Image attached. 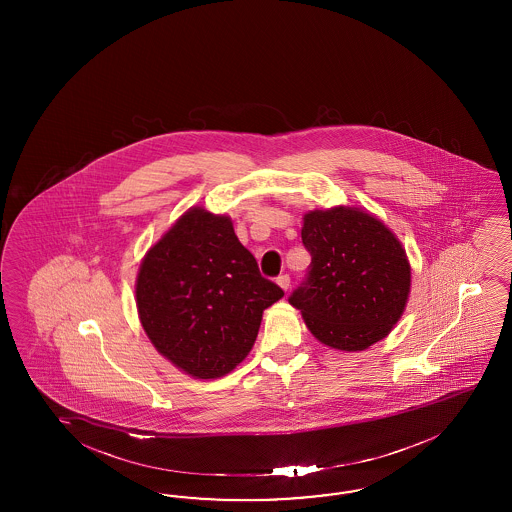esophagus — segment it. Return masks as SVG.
<instances>
[{"label": "esophagus", "instance_id": "1", "mask_svg": "<svg viewBox=\"0 0 512 512\" xmlns=\"http://www.w3.org/2000/svg\"><path fill=\"white\" fill-rule=\"evenodd\" d=\"M276 281H278V285L283 291H287V289H289V283H291V278H289V274H281Z\"/></svg>", "mask_w": 512, "mask_h": 512}]
</instances>
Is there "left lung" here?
Instances as JSON below:
<instances>
[{
	"instance_id": "1",
	"label": "left lung",
	"mask_w": 512,
	"mask_h": 512,
	"mask_svg": "<svg viewBox=\"0 0 512 512\" xmlns=\"http://www.w3.org/2000/svg\"><path fill=\"white\" fill-rule=\"evenodd\" d=\"M302 244L310 272L289 302L311 334L349 353L387 338L411 291V266L396 234L360 208L334 206L304 216Z\"/></svg>"
}]
</instances>
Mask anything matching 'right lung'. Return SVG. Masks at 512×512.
<instances>
[{
  "label": "right lung",
  "instance_id": "obj_1",
  "mask_svg": "<svg viewBox=\"0 0 512 512\" xmlns=\"http://www.w3.org/2000/svg\"><path fill=\"white\" fill-rule=\"evenodd\" d=\"M135 295L155 349L195 379H217L248 357L283 291L261 276L231 217L195 206L148 249Z\"/></svg>",
  "mask_w": 512,
  "mask_h": 512
}]
</instances>
